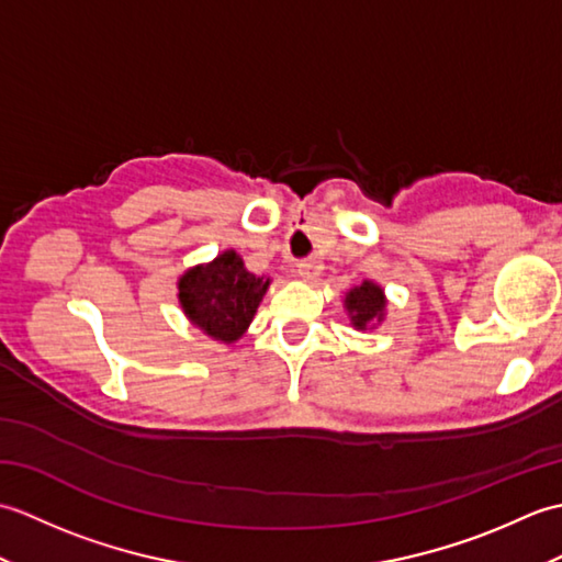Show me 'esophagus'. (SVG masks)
Listing matches in <instances>:
<instances>
[{
	"instance_id": "34e87169",
	"label": "esophagus",
	"mask_w": 562,
	"mask_h": 562,
	"mask_svg": "<svg viewBox=\"0 0 562 562\" xmlns=\"http://www.w3.org/2000/svg\"><path fill=\"white\" fill-rule=\"evenodd\" d=\"M296 268H300V278L302 280H316L318 274H321V270H324V266H321L316 258H306Z\"/></svg>"
}]
</instances>
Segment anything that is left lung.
Masks as SVG:
<instances>
[{
    "mask_svg": "<svg viewBox=\"0 0 562 562\" xmlns=\"http://www.w3.org/2000/svg\"><path fill=\"white\" fill-rule=\"evenodd\" d=\"M345 304H348L352 324L364 330L369 324H374V321L384 316L386 300H384V292H381V288H376L374 282H362L360 288L348 292Z\"/></svg>",
    "mask_w": 562,
    "mask_h": 562,
    "instance_id": "8db88e82",
    "label": "left lung"
}]
</instances>
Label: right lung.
<instances>
[{"label": "right lung", "mask_w": 562, "mask_h": 562, "mask_svg": "<svg viewBox=\"0 0 562 562\" xmlns=\"http://www.w3.org/2000/svg\"><path fill=\"white\" fill-rule=\"evenodd\" d=\"M268 284L270 280L250 274L234 250H226L210 266H198L183 274L178 282V300L186 316L207 336L234 342L254 321Z\"/></svg>", "instance_id": "add662e5"}]
</instances>
